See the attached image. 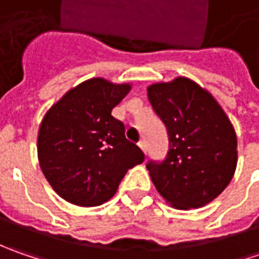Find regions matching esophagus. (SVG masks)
Instances as JSON below:
<instances>
[{
  "label": "esophagus",
  "instance_id": "1",
  "mask_svg": "<svg viewBox=\"0 0 259 259\" xmlns=\"http://www.w3.org/2000/svg\"><path fill=\"white\" fill-rule=\"evenodd\" d=\"M138 147L143 150V153H144V154L147 153V144H145V141H140V143H138Z\"/></svg>",
  "mask_w": 259,
  "mask_h": 259
}]
</instances>
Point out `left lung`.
<instances>
[{"instance_id": "left-lung-1", "label": "left lung", "mask_w": 259, "mask_h": 259, "mask_svg": "<svg viewBox=\"0 0 259 259\" xmlns=\"http://www.w3.org/2000/svg\"><path fill=\"white\" fill-rule=\"evenodd\" d=\"M147 95L170 141L164 161L147 164L157 192L180 210L210 203L236 170L238 140L231 119L213 95L184 76L153 83Z\"/></svg>"}]
</instances>
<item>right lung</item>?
Listing matches in <instances>:
<instances>
[{
	"label": "right lung",
	"instance_id": "1",
	"mask_svg": "<svg viewBox=\"0 0 259 259\" xmlns=\"http://www.w3.org/2000/svg\"><path fill=\"white\" fill-rule=\"evenodd\" d=\"M131 83L92 77L69 89L49 108L37 137L40 168L69 203L92 207L108 202L130 168L144 161L111 115Z\"/></svg>",
	"mask_w": 259,
	"mask_h": 259
}]
</instances>
